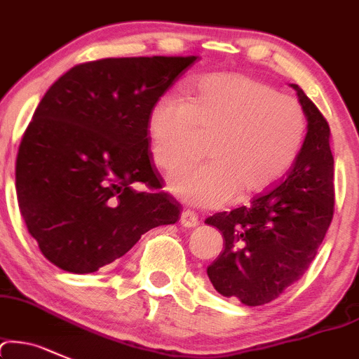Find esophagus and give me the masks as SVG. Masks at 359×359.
I'll list each match as a JSON object with an SVG mask.
<instances>
[{
  "instance_id": "1",
  "label": "esophagus",
  "mask_w": 359,
  "mask_h": 359,
  "mask_svg": "<svg viewBox=\"0 0 359 359\" xmlns=\"http://www.w3.org/2000/svg\"><path fill=\"white\" fill-rule=\"evenodd\" d=\"M180 222H181V226H183V227H188V229H191V227H196L200 224V219H198V215L195 214V212L183 210V212H181V215H180Z\"/></svg>"
}]
</instances>
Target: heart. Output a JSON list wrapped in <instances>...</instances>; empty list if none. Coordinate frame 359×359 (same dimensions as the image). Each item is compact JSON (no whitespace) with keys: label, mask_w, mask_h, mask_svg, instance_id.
Returning <instances> with one entry per match:
<instances>
[{"label":"heart","mask_w":359,"mask_h":359,"mask_svg":"<svg viewBox=\"0 0 359 359\" xmlns=\"http://www.w3.org/2000/svg\"><path fill=\"white\" fill-rule=\"evenodd\" d=\"M209 138L205 164H181L168 175L171 194L188 205H226L238 194L273 187L294 164L306 135L296 99L241 73H214L191 86L190 99L164 94L147 114L152 161L168 169Z\"/></svg>","instance_id":"heart-1"}]
</instances>
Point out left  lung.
Instances as JSON below:
<instances>
[{"mask_svg":"<svg viewBox=\"0 0 359 359\" xmlns=\"http://www.w3.org/2000/svg\"><path fill=\"white\" fill-rule=\"evenodd\" d=\"M291 87L308 121L291 171L248 207L205 221L224 236V250L207 267L212 286L248 306L271 303L306 272L334 215L329 123L302 88Z\"/></svg>","mask_w":359,"mask_h":359,"instance_id":"8db88e82","label":"left lung"}]
</instances>
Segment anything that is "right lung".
I'll return each instance as SVG.
<instances>
[{"instance_id":"obj_1","label":"right lung","mask_w":359,"mask_h":359,"mask_svg":"<svg viewBox=\"0 0 359 359\" xmlns=\"http://www.w3.org/2000/svg\"><path fill=\"white\" fill-rule=\"evenodd\" d=\"M188 57H106L76 65L46 92L20 142L18 207L30 236L56 267L90 273L175 224L180 203L159 190L147 114Z\"/></svg>"}]
</instances>
